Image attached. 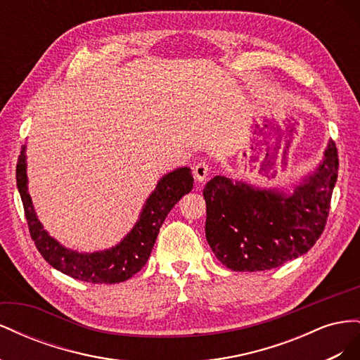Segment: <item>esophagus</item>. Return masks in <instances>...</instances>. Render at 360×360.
<instances>
[{
	"instance_id": "34e87169",
	"label": "esophagus",
	"mask_w": 360,
	"mask_h": 360,
	"mask_svg": "<svg viewBox=\"0 0 360 360\" xmlns=\"http://www.w3.org/2000/svg\"><path fill=\"white\" fill-rule=\"evenodd\" d=\"M209 163L207 162H198L197 165L193 167V177L197 179L198 181H204L207 179V176H209Z\"/></svg>"
}]
</instances>
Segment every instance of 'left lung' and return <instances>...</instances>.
Segmentation results:
<instances>
[{"instance_id":"left-lung-1","label":"left lung","mask_w":360,"mask_h":360,"mask_svg":"<svg viewBox=\"0 0 360 360\" xmlns=\"http://www.w3.org/2000/svg\"><path fill=\"white\" fill-rule=\"evenodd\" d=\"M338 168L332 139L317 172L291 197L213 177L202 195L205 238L216 258L234 271H259L307 254L328 222Z\"/></svg>"}]
</instances>
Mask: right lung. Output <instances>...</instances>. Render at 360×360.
I'll use <instances>...</instances> for the list:
<instances>
[{
  "label": "right lung",
  "mask_w": 360,
  "mask_h": 360,
  "mask_svg": "<svg viewBox=\"0 0 360 360\" xmlns=\"http://www.w3.org/2000/svg\"><path fill=\"white\" fill-rule=\"evenodd\" d=\"M16 181L20 200L24 204L30 236L40 255L64 275L84 282H91V284H118V282L127 281L143 269L155 246L159 228L165 221L167 214L181 200L184 193L192 191L193 186V177L189 168H180L169 172L158 183L155 192L147 200L139 221L122 243L110 250H103V252L78 254L60 246L48 236L39 222L27 191L24 147L18 158Z\"/></svg>",
  "instance_id": "1"
}]
</instances>
